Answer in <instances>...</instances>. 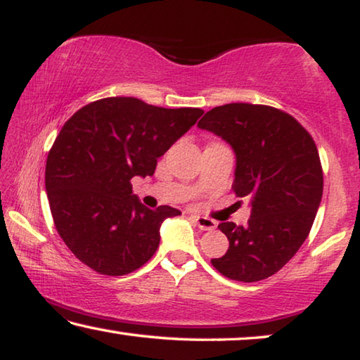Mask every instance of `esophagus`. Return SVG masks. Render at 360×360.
Returning <instances> with one entry per match:
<instances>
[{
	"label": "esophagus",
	"mask_w": 360,
	"mask_h": 360,
	"mask_svg": "<svg viewBox=\"0 0 360 360\" xmlns=\"http://www.w3.org/2000/svg\"><path fill=\"white\" fill-rule=\"evenodd\" d=\"M195 220H196V225L199 226V229L204 230V231L214 230L215 226H217V222H215V220L202 217V215H195Z\"/></svg>",
	"instance_id": "1"
}]
</instances>
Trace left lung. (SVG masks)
Segmentation results:
<instances>
[{"label":"left lung","mask_w":360,"mask_h":360,"mask_svg":"<svg viewBox=\"0 0 360 360\" xmlns=\"http://www.w3.org/2000/svg\"><path fill=\"white\" fill-rule=\"evenodd\" d=\"M198 127L233 149L231 188L251 206L246 226L219 224L230 246L211 262L231 280L269 278L295 256L312 229L323 193L317 146L295 117L262 104H224L206 112Z\"/></svg>","instance_id":"1"}]
</instances>
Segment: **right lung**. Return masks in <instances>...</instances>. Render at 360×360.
<instances>
[{
  "mask_svg": "<svg viewBox=\"0 0 360 360\" xmlns=\"http://www.w3.org/2000/svg\"><path fill=\"white\" fill-rule=\"evenodd\" d=\"M202 114L115 96L86 104L64 124L48 153L45 186L58 233L79 261L117 276L153 257L162 222L181 212L143 206L130 180L153 176L158 158Z\"/></svg>",
  "mask_w": 360,
  "mask_h": 360,
  "instance_id": "add662e5",
  "label": "right lung"
}]
</instances>
